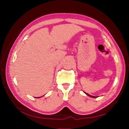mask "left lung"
<instances>
[{
    "instance_id": "left-lung-1",
    "label": "left lung",
    "mask_w": 129,
    "mask_h": 129,
    "mask_svg": "<svg viewBox=\"0 0 129 129\" xmlns=\"http://www.w3.org/2000/svg\"><path fill=\"white\" fill-rule=\"evenodd\" d=\"M86 94V95H88V96H89V97H92V98H96V97H96V96H93V95H90V94H88V93H85V92H84Z\"/></svg>"
}]
</instances>
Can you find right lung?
<instances>
[{"mask_svg":"<svg viewBox=\"0 0 129 129\" xmlns=\"http://www.w3.org/2000/svg\"><path fill=\"white\" fill-rule=\"evenodd\" d=\"M40 97H35V98H37V99H38V98H40Z\"/></svg>","mask_w":129,"mask_h":129,"instance_id":"add662e5","label":"right lung"}]
</instances>
